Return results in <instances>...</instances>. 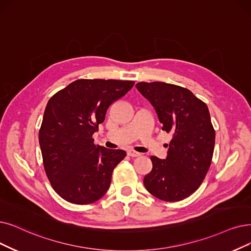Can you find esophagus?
Returning a JSON list of instances; mask_svg holds the SVG:
<instances>
[{
  "label": "esophagus",
  "mask_w": 251,
  "mask_h": 251,
  "mask_svg": "<svg viewBox=\"0 0 251 251\" xmlns=\"http://www.w3.org/2000/svg\"><path fill=\"white\" fill-rule=\"evenodd\" d=\"M127 155H128V156H132V157H137V156L141 155V153H139V152L135 151V150H128V151H127Z\"/></svg>",
  "instance_id": "obj_1"
}]
</instances>
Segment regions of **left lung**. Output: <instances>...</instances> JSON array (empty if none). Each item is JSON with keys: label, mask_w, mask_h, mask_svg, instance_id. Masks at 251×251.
<instances>
[{"label": "left lung", "mask_w": 251, "mask_h": 251, "mask_svg": "<svg viewBox=\"0 0 251 251\" xmlns=\"http://www.w3.org/2000/svg\"><path fill=\"white\" fill-rule=\"evenodd\" d=\"M136 87L154 107L162 128L173 134L166 159L150 156L152 170L145 175L144 185L163 201H181L202 184L211 165L215 131L208 107L179 85L155 81Z\"/></svg>", "instance_id": "8db88e82"}]
</instances>
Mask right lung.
<instances>
[{
    "mask_svg": "<svg viewBox=\"0 0 251 251\" xmlns=\"http://www.w3.org/2000/svg\"><path fill=\"white\" fill-rule=\"evenodd\" d=\"M134 84L128 80L78 79L50 98L39 143L49 182L66 201L87 205L107 193L113 170L126 153L95 145L93 134L109 106Z\"/></svg>",
    "mask_w": 251,
    "mask_h": 251,
    "instance_id": "1",
    "label": "right lung"
}]
</instances>
